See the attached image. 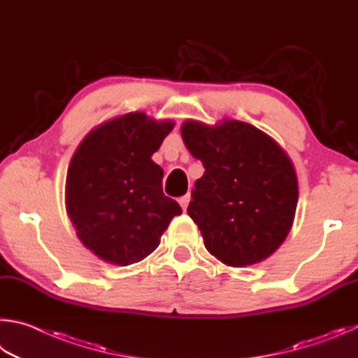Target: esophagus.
Listing matches in <instances>:
<instances>
[{
	"label": "esophagus",
	"mask_w": 358,
	"mask_h": 358,
	"mask_svg": "<svg viewBox=\"0 0 358 358\" xmlns=\"http://www.w3.org/2000/svg\"><path fill=\"white\" fill-rule=\"evenodd\" d=\"M189 203H190V193H187V195L179 198V204L184 210H187V206H189Z\"/></svg>",
	"instance_id": "1"
}]
</instances>
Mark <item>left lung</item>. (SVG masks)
Wrapping results in <instances>:
<instances>
[{"instance_id": "obj_1", "label": "left lung", "mask_w": 358, "mask_h": 358, "mask_svg": "<svg viewBox=\"0 0 358 358\" xmlns=\"http://www.w3.org/2000/svg\"><path fill=\"white\" fill-rule=\"evenodd\" d=\"M180 134L206 168L187 209L204 247L229 267L267 259L296 217L299 184L289 155L272 136L237 119L214 125L187 119Z\"/></svg>"}]
</instances>
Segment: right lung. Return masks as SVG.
I'll return each instance as SVG.
<instances>
[{
  "mask_svg": "<svg viewBox=\"0 0 358 358\" xmlns=\"http://www.w3.org/2000/svg\"><path fill=\"white\" fill-rule=\"evenodd\" d=\"M173 127L171 119L125 113L94 127L72 155L66 210L81 243L99 259L115 266L143 261L182 214L163 195V169L150 159Z\"/></svg>",
  "mask_w": 358,
  "mask_h": 358,
  "instance_id": "1",
  "label": "right lung"
}]
</instances>
